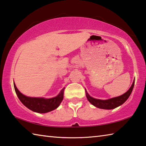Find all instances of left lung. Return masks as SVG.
<instances>
[{
	"label": "left lung",
	"mask_w": 146,
	"mask_h": 146,
	"mask_svg": "<svg viewBox=\"0 0 146 146\" xmlns=\"http://www.w3.org/2000/svg\"><path fill=\"white\" fill-rule=\"evenodd\" d=\"M135 84V80L133 82L129 90L125 93L123 94L121 96H119L118 97L113 98H110L106 100H99L96 99L94 98L89 96V94L87 93V92L86 91V97L89 102L91 103L92 105H93L96 107H98L99 108H102V109H107V110H110L113 109L116 107H119L121 105H123V103L128 100L129 96H130L132 91H133V87Z\"/></svg>",
	"instance_id": "obj_1"
}]
</instances>
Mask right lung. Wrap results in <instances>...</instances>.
<instances>
[{
	"mask_svg": "<svg viewBox=\"0 0 146 146\" xmlns=\"http://www.w3.org/2000/svg\"><path fill=\"white\" fill-rule=\"evenodd\" d=\"M14 87L16 94L18 98L26 107H27L29 109L31 110L33 112L42 113L50 112V111L56 109L59 107L63 100L64 91L65 89L64 87L57 96L52 98L47 99L44 98L26 96L18 91L15 83Z\"/></svg>",
	"mask_w": 146,
	"mask_h": 146,
	"instance_id": "1",
	"label": "right lung"
}]
</instances>
